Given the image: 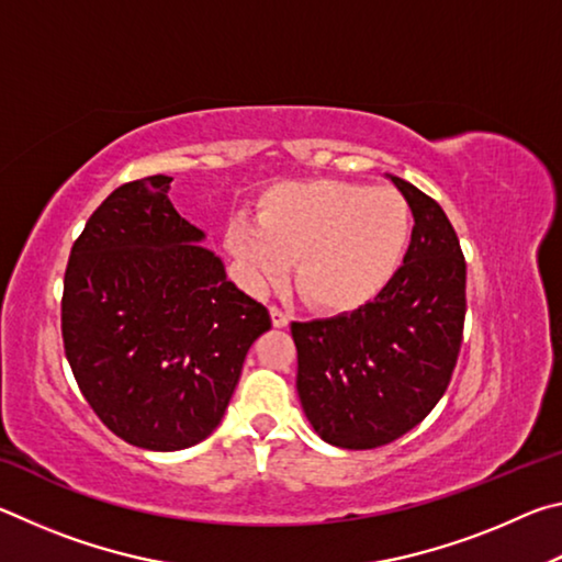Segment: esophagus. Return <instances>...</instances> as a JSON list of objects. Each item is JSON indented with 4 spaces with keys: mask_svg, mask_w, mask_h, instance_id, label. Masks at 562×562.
Instances as JSON below:
<instances>
[{
    "mask_svg": "<svg viewBox=\"0 0 562 562\" xmlns=\"http://www.w3.org/2000/svg\"><path fill=\"white\" fill-rule=\"evenodd\" d=\"M270 317H272V325L280 327V329L290 325V317L284 315V312H282L280 307H270Z\"/></svg>",
    "mask_w": 562,
    "mask_h": 562,
    "instance_id": "1",
    "label": "esophagus"
}]
</instances>
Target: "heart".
<instances>
[{"label": "heart", "instance_id": "b5f03b06", "mask_svg": "<svg viewBox=\"0 0 562 562\" xmlns=\"http://www.w3.org/2000/svg\"><path fill=\"white\" fill-rule=\"evenodd\" d=\"M412 237V207L394 188L349 180L280 183L260 217L235 215L225 247L250 290L278 282L294 258V288L312 307L345 312L384 290Z\"/></svg>", "mask_w": 562, "mask_h": 562}]
</instances>
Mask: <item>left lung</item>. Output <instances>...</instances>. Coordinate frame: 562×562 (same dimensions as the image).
<instances>
[{"label":"left lung","instance_id":"8db88e82","mask_svg":"<svg viewBox=\"0 0 562 562\" xmlns=\"http://www.w3.org/2000/svg\"><path fill=\"white\" fill-rule=\"evenodd\" d=\"M389 178L414 215L402 268L355 312L292 322L304 416L351 451L392 443L429 416L463 337L465 260L453 225L434 198Z\"/></svg>","mask_w":562,"mask_h":562}]
</instances>
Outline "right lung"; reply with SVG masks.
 Returning <instances> with one entry per match:
<instances>
[{
	"label": "right lung",
	"mask_w": 562,
	"mask_h": 562,
	"mask_svg": "<svg viewBox=\"0 0 562 562\" xmlns=\"http://www.w3.org/2000/svg\"><path fill=\"white\" fill-rule=\"evenodd\" d=\"M148 176L103 201L64 274L61 337L83 398L148 451L201 443L221 424L270 312L227 280L203 231Z\"/></svg>",
	"instance_id": "add662e5"
}]
</instances>
